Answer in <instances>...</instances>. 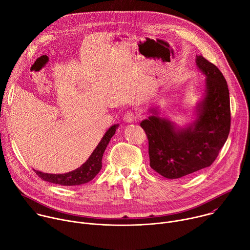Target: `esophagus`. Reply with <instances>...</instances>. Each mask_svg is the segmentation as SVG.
<instances>
[{
  "label": "esophagus",
  "mask_w": 250,
  "mask_h": 250,
  "mask_svg": "<svg viewBox=\"0 0 250 250\" xmlns=\"http://www.w3.org/2000/svg\"><path fill=\"white\" fill-rule=\"evenodd\" d=\"M136 119V115L133 112H126L124 116V120L126 123H132Z\"/></svg>",
  "instance_id": "obj_1"
}]
</instances>
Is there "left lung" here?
<instances>
[{"label": "left lung", "mask_w": 250, "mask_h": 250, "mask_svg": "<svg viewBox=\"0 0 250 250\" xmlns=\"http://www.w3.org/2000/svg\"><path fill=\"white\" fill-rule=\"evenodd\" d=\"M196 65L206 78L205 95L196 120L184 127L159 117L157 108L140 126L148 138L150 167L167 179H177L208 167L216 160L230 129L229 92L219 68L202 55Z\"/></svg>", "instance_id": "left-lung-1"}]
</instances>
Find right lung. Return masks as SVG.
<instances>
[{
  "instance_id": "obj_1",
  "label": "right lung",
  "mask_w": 250,
  "mask_h": 250,
  "mask_svg": "<svg viewBox=\"0 0 250 250\" xmlns=\"http://www.w3.org/2000/svg\"><path fill=\"white\" fill-rule=\"evenodd\" d=\"M118 126L119 125H114L106 130V132L104 133V135L103 136V138L101 139L99 145L92 152L88 160L79 168L64 174H49L33 169L34 172L37 173L38 176H40L42 180L62 186H76L90 182L102 169L103 154L106 146H108L111 138L114 136Z\"/></svg>"
}]
</instances>
